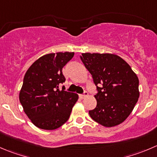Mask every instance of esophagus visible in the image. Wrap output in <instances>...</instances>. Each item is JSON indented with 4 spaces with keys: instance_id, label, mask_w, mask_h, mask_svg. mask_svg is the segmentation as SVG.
I'll return each instance as SVG.
<instances>
[{
    "instance_id": "esophagus-1",
    "label": "esophagus",
    "mask_w": 157,
    "mask_h": 157,
    "mask_svg": "<svg viewBox=\"0 0 157 157\" xmlns=\"http://www.w3.org/2000/svg\"><path fill=\"white\" fill-rule=\"evenodd\" d=\"M87 95H88V92H87V91L84 90V92H83V94H80V97L81 99H83V98H85V97H86Z\"/></svg>"
}]
</instances>
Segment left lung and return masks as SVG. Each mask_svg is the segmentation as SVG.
<instances>
[{
    "mask_svg": "<svg viewBox=\"0 0 157 157\" xmlns=\"http://www.w3.org/2000/svg\"><path fill=\"white\" fill-rule=\"evenodd\" d=\"M80 60L92 75L97 86V106L90 117L106 127L124 122L139 98V79L130 65L112 54L85 53Z\"/></svg>",
    "mask_w": 157,
    "mask_h": 157,
    "instance_id": "8db88e82",
    "label": "left lung"
}]
</instances>
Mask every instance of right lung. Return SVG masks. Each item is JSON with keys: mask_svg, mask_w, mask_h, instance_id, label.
<instances>
[{"mask_svg": "<svg viewBox=\"0 0 157 157\" xmlns=\"http://www.w3.org/2000/svg\"><path fill=\"white\" fill-rule=\"evenodd\" d=\"M74 52L48 54L36 60L26 72L19 95L20 102L31 122L40 129L59 128L69 119L78 95L60 84L66 79L62 69Z\"/></svg>", "mask_w": 157, "mask_h": 157, "instance_id": "obj_1", "label": "right lung"}]
</instances>
